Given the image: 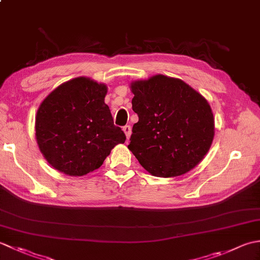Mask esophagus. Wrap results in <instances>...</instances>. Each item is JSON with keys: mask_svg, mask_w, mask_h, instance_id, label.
<instances>
[{"mask_svg": "<svg viewBox=\"0 0 260 260\" xmlns=\"http://www.w3.org/2000/svg\"><path fill=\"white\" fill-rule=\"evenodd\" d=\"M123 131H124V133H125V135L127 137V140H129L131 134H132V127L129 125H126V126L123 127Z\"/></svg>", "mask_w": 260, "mask_h": 260, "instance_id": "esophagus-1", "label": "esophagus"}]
</instances>
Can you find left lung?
<instances>
[{"mask_svg":"<svg viewBox=\"0 0 260 260\" xmlns=\"http://www.w3.org/2000/svg\"><path fill=\"white\" fill-rule=\"evenodd\" d=\"M132 108L139 116L128 150L148 173L174 178L194 169L214 137L208 101L179 78L155 75L131 82Z\"/></svg>","mask_w":260,"mask_h":260,"instance_id":"8db88e82","label":"left lung"}]
</instances>
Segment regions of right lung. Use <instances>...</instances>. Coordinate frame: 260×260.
Returning <instances> with one entry per match:
<instances>
[{
    "label": "right lung",
    "instance_id": "1",
    "mask_svg": "<svg viewBox=\"0 0 260 260\" xmlns=\"http://www.w3.org/2000/svg\"><path fill=\"white\" fill-rule=\"evenodd\" d=\"M107 86L88 77L63 82L43 99L36 115L39 150L51 167L82 176L103 165L126 140L105 104Z\"/></svg>",
    "mask_w": 260,
    "mask_h": 260
}]
</instances>
